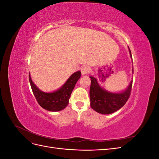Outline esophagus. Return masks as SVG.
<instances>
[{
    "instance_id": "esophagus-1",
    "label": "esophagus",
    "mask_w": 159,
    "mask_h": 159,
    "mask_svg": "<svg viewBox=\"0 0 159 159\" xmlns=\"http://www.w3.org/2000/svg\"><path fill=\"white\" fill-rule=\"evenodd\" d=\"M80 70H81V74H82V75H85V74H88L90 71V68L88 66H84L81 67Z\"/></svg>"
}]
</instances>
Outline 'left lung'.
<instances>
[{"label": "left lung", "instance_id": "1", "mask_svg": "<svg viewBox=\"0 0 159 159\" xmlns=\"http://www.w3.org/2000/svg\"><path fill=\"white\" fill-rule=\"evenodd\" d=\"M129 50L130 56L132 57L129 48ZM89 78H91L90 105L95 111L104 115L111 114L117 111L126 103L131 92L132 80L125 90L119 93H112L101 87L96 78L92 76H89Z\"/></svg>", "mask_w": 159, "mask_h": 159}]
</instances>
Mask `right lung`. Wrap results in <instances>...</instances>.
Wrapping results in <instances>:
<instances>
[{"mask_svg": "<svg viewBox=\"0 0 159 159\" xmlns=\"http://www.w3.org/2000/svg\"><path fill=\"white\" fill-rule=\"evenodd\" d=\"M80 77L81 71L75 72L59 89L50 93H46L38 89L32 81L30 74L29 81L32 92L38 104L48 111H59L66 108L68 105L71 93Z\"/></svg>", "mask_w": 159, "mask_h": 159, "instance_id": "obj_1", "label": "right lung"}]
</instances>
